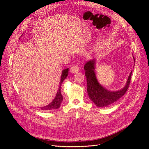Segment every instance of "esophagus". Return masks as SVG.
Returning a JSON list of instances; mask_svg holds the SVG:
<instances>
[{
    "instance_id": "1",
    "label": "esophagus",
    "mask_w": 149,
    "mask_h": 149,
    "mask_svg": "<svg viewBox=\"0 0 149 149\" xmlns=\"http://www.w3.org/2000/svg\"><path fill=\"white\" fill-rule=\"evenodd\" d=\"M79 71V67L77 65H73L70 69V72L71 73H72V74H77Z\"/></svg>"
}]
</instances>
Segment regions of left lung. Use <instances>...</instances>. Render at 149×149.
<instances>
[{"label":"left lung","instance_id":"1","mask_svg":"<svg viewBox=\"0 0 149 149\" xmlns=\"http://www.w3.org/2000/svg\"><path fill=\"white\" fill-rule=\"evenodd\" d=\"M134 61L135 59L133 57ZM96 60L88 61L84 67L87 78V93L90 100L98 107H109L126 93L130 82L132 71L127 78L125 86L117 91H111L104 87L98 82L95 74Z\"/></svg>","mask_w":149,"mask_h":149}]
</instances>
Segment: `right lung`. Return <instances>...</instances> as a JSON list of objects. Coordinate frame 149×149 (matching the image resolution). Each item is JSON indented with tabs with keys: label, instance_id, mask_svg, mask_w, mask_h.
<instances>
[{
	"label": "right lung",
	"instance_id": "obj_1",
	"mask_svg": "<svg viewBox=\"0 0 149 149\" xmlns=\"http://www.w3.org/2000/svg\"><path fill=\"white\" fill-rule=\"evenodd\" d=\"M68 70H69V68H67V69L63 70L62 71L61 80H60V82H59V88H58V90L56 93V96H55V98L48 105H47L46 106H44V107H40V109L42 110H43V111H51V110L58 109L59 108L60 105H61V102L63 101V97H62V95L61 92V85H62L63 81H64L65 79H66V78L67 77V76L68 75Z\"/></svg>",
	"mask_w": 149,
	"mask_h": 149
}]
</instances>
